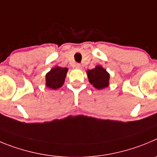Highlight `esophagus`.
Instances as JSON below:
<instances>
[{
    "instance_id": "obj_1",
    "label": "esophagus",
    "mask_w": 157,
    "mask_h": 157,
    "mask_svg": "<svg viewBox=\"0 0 157 157\" xmlns=\"http://www.w3.org/2000/svg\"><path fill=\"white\" fill-rule=\"evenodd\" d=\"M75 67L77 69H82V66L80 64H79V63H77V64L75 65Z\"/></svg>"
}]
</instances>
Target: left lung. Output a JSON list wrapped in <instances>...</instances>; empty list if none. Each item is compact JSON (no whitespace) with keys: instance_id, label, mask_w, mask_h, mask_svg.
<instances>
[{"instance_id":"1","label":"left lung","mask_w":157,"mask_h":157,"mask_svg":"<svg viewBox=\"0 0 157 157\" xmlns=\"http://www.w3.org/2000/svg\"><path fill=\"white\" fill-rule=\"evenodd\" d=\"M89 82L97 89H103L109 86V74L101 66H95V68L87 71Z\"/></svg>"}]
</instances>
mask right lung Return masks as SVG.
<instances>
[{
	"mask_svg": "<svg viewBox=\"0 0 157 157\" xmlns=\"http://www.w3.org/2000/svg\"><path fill=\"white\" fill-rule=\"evenodd\" d=\"M67 71H68L67 68H63L59 66L52 68L45 77L46 86L53 90L61 87L64 84Z\"/></svg>",
	"mask_w": 157,
	"mask_h": 157,
	"instance_id": "right-lung-1",
	"label": "right lung"
}]
</instances>
